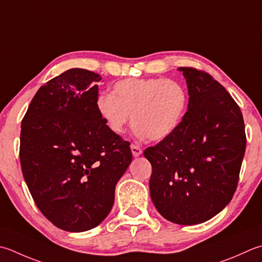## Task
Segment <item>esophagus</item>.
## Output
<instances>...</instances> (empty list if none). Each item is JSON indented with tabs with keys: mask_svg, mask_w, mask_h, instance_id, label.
Returning <instances> with one entry per match:
<instances>
[{
	"mask_svg": "<svg viewBox=\"0 0 262 262\" xmlns=\"http://www.w3.org/2000/svg\"><path fill=\"white\" fill-rule=\"evenodd\" d=\"M130 148H132L133 156H134V157H138V156L142 155V147L138 144H134V143H133V144L130 145Z\"/></svg>",
	"mask_w": 262,
	"mask_h": 262,
	"instance_id": "obj_1",
	"label": "esophagus"
}]
</instances>
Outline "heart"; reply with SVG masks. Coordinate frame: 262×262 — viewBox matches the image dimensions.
<instances>
[{
	"label": "heart",
	"mask_w": 262,
	"mask_h": 262,
	"mask_svg": "<svg viewBox=\"0 0 262 262\" xmlns=\"http://www.w3.org/2000/svg\"><path fill=\"white\" fill-rule=\"evenodd\" d=\"M95 106L115 134H121L132 118L136 136L161 141L182 122L187 96L181 84L163 77L128 78L116 83L112 94L97 96Z\"/></svg>",
	"instance_id": "heart-1"
}]
</instances>
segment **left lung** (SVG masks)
I'll use <instances>...</instances> for the list:
<instances>
[{"instance_id":"obj_1","label":"left lung","mask_w":262,"mask_h":262,"mask_svg":"<svg viewBox=\"0 0 262 262\" xmlns=\"http://www.w3.org/2000/svg\"><path fill=\"white\" fill-rule=\"evenodd\" d=\"M188 87V109L177 129L143 155L150 161L151 199L175 224L207 222L236 191L247 146L242 112L211 75L181 67Z\"/></svg>"}]
</instances>
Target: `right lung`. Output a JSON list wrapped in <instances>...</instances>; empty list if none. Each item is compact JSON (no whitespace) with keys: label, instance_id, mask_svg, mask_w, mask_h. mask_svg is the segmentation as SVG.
I'll list each match as a JSON object with an SVG mask.
<instances>
[{"label":"right lung","instance_id":"right-lung-1","mask_svg":"<svg viewBox=\"0 0 262 262\" xmlns=\"http://www.w3.org/2000/svg\"><path fill=\"white\" fill-rule=\"evenodd\" d=\"M100 75L74 68L40 87L21 121L19 157L34 202L67 232L96 227L111 211L130 143L96 110Z\"/></svg>","mask_w":262,"mask_h":262}]
</instances>
